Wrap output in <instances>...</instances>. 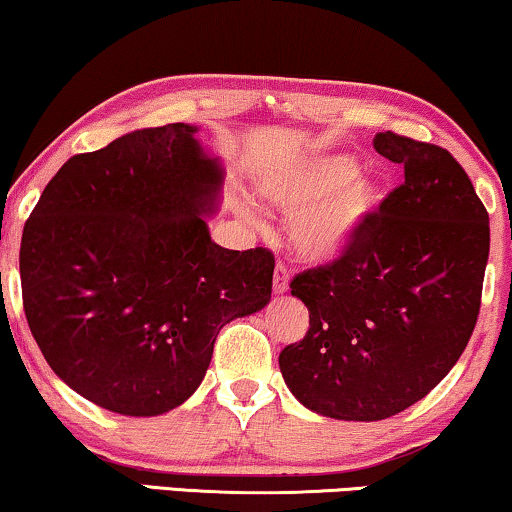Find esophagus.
<instances>
[{"instance_id":"obj_1","label":"esophagus","mask_w":512,"mask_h":512,"mask_svg":"<svg viewBox=\"0 0 512 512\" xmlns=\"http://www.w3.org/2000/svg\"><path fill=\"white\" fill-rule=\"evenodd\" d=\"M288 290V267L283 262H276L274 269V293L283 295Z\"/></svg>"}]
</instances>
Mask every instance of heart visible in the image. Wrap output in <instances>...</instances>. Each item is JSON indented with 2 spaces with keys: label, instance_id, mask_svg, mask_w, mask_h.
I'll list each match as a JSON object with an SVG mask.
<instances>
[{
  "label": "heart",
  "instance_id": "1",
  "mask_svg": "<svg viewBox=\"0 0 512 512\" xmlns=\"http://www.w3.org/2000/svg\"><path fill=\"white\" fill-rule=\"evenodd\" d=\"M257 191L276 208L301 210L290 224V245L309 262L338 260L380 198L378 184L359 177L349 155H319L271 170L257 181Z\"/></svg>",
  "mask_w": 512,
  "mask_h": 512
}]
</instances>
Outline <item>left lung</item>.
<instances>
[{"label": "left lung", "mask_w": 512, "mask_h": 512, "mask_svg": "<svg viewBox=\"0 0 512 512\" xmlns=\"http://www.w3.org/2000/svg\"><path fill=\"white\" fill-rule=\"evenodd\" d=\"M373 148L404 167L338 260L302 271L290 293L309 331L278 354L300 404L335 420H383L423 399L475 331L489 215L446 148L394 132Z\"/></svg>", "instance_id": "obj_1"}]
</instances>
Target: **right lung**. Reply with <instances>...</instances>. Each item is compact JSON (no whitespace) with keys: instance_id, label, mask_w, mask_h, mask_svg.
Masks as SVG:
<instances>
[{"instance_id":"1","label":"right lung","mask_w":512,"mask_h":512,"mask_svg":"<svg viewBox=\"0 0 512 512\" xmlns=\"http://www.w3.org/2000/svg\"><path fill=\"white\" fill-rule=\"evenodd\" d=\"M196 132L174 122L73 155L23 229L32 338L63 383L122 416L184 404L219 331L271 300L274 255L210 238L224 170Z\"/></svg>"}]
</instances>
